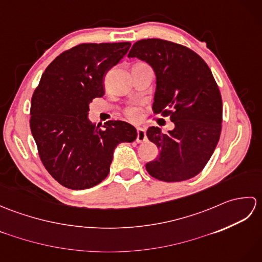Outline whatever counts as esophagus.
Segmentation results:
<instances>
[{"instance_id": "esophagus-1", "label": "esophagus", "mask_w": 262, "mask_h": 262, "mask_svg": "<svg viewBox=\"0 0 262 262\" xmlns=\"http://www.w3.org/2000/svg\"><path fill=\"white\" fill-rule=\"evenodd\" d=\"M147 141V136H146V132L144 128L138 127L137 128V137H136V142L137 143H144Z\"/></svg>"}]
</instances>
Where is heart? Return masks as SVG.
I'll return each mask as SVG.
<instances>
[{
  "mask_svg": "<svg viewBox=\"0 0 262 262\" xmlns=\"http://www.w3.org/2000/svg\"><path fill=\"white\" fill-rule=\"evenodd\" d=\"M141 108L137 104H129L125 109V115L132 120H136L140 117Z\"/></svg>",
  "mask_w": 262,
  "mask_h": 262,
  "instance_id": "obj_1",
  "label": "heart"
}]
</instances>
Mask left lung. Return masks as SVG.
<instances>
[{
  "instance_id": "1",
  "label": "left lung",
  "mask_w": 262,
  "mask_h": 262,
  "mask_svg": "<svg viewBox=\"0 0 262 262\" xmlns=\"http://www.w3.org/2000/svg\"><path fill=\"white\" fill-rule=\"evenodd\" d=\"M128 57L151 65L157 76L152 109L174 124L168 134L159 127L147 129L160 148L146 163L147 172L165 182L191 179L207 164L222 130V97L210 69L191 49L157 38L136 41Z\"/></svg>"
}]
</instances>
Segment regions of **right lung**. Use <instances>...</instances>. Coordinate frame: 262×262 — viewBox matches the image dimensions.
I'll use <instances>...</instances> for the list:
<instances>
[{"label":"right lung","instance_id":"1","mask_svg":"<svg viewBox=\"0 0 262 262\" xmlns=\"http://www.w3.org/2000/svg\"><path fill=\"white\" fill-rule=\"evenodd\" d=\"M130 42L80 43L47 66L32 94L30 129L39 158L60 185L82 190L105 179L116 146L136 140L134 126L89 120V107L104 94L103 77Z\"/></svg>","mask_w":262,"mask_h":262}]
</instances>
